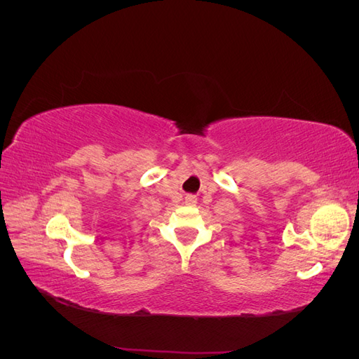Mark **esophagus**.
<instances>
[{"mask_svg": "<svg viewBox=\"0 0 359 359\" xmlns=\"http://www.w3.org/2000/svg\"><path fill=\"white\" fill-rule=\"evenodd\" d=\"M184 201H186V205H194L198 202V198L194 196V194H187L186 199H184Z\"/></svg>", "mask_w": 359, "mask_h": 359, "instance_id": "1", "label": "esophagus"}]
</instances>
